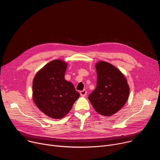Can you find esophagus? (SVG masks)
<instances>
[{
	"instance_id": "34e87169",
	"label": "esophagus",
	"mask_w": 160,
	"mask_h": 160,
	"mask_svg": "<svg viewBox=\"0 0 160 160\" xmlns=\"http://www.w3.org/2000/svg\"><path fill=\"white\" fill-rule=\"evenodd\" d=\"M80 95L82 97H86V95H87V91L85 90V89H83L82 91H80Z\"/></svg>"
}]
</instances>
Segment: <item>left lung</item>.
I'll list each match as a JSON object with an SVG mask.
<instances>
[{"label":"left lung","mask_w":160,"mask_h":160,"mask_svg":"<svg viewBox=\"0 0 160 160\" xmlns=\"http://www.w3.org/2000/svg\"><path fill=\"white\" fill-rule=\"evenodd\" d=\"M97 87L89 100L99 114L111 116L127 102L130 88L124 75L111 63L100 61L95 65Z\"/></svg>","instance_id":"obj_1"}]
</instances>
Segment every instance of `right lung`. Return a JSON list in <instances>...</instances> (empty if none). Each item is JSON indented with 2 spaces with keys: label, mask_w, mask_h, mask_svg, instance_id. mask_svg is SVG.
I'll use <instances>...</instances> for the list:
<instances>
[{
  "label": "right lung",
  "mask_w": 160,
  "mask_h": 160,
  "mask_svg": "<svg viewBox=\"0 0 160 160\" xmlns=\"http://www.w3.org/2000/svg\"><path fill=\"white\" fill-rule=\"evenodd\" d=\"M65 62L54 60L36 74L32 84V98L37 107L53 119H62L71 110L80 94L72 83L65 79Z\"/></svg>",
  "instance_id": "add662e5"
}]
</instances>
